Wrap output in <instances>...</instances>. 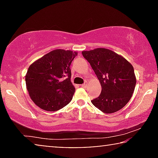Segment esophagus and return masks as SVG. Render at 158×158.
<instances>
[{
    "label": "esophagus",
    "instance_id": "1",
    "mask_svg": "<svg viewBox=\"0 0 158 158\" xmlns=\"http://www.w3.org/2000/svg\"><path fill=\"white\" fill-rule=\"evenodd\" d=\"M87 85H88L87 82H85V83H84L83 84H82L81 87H82V88H86V87H87Z\"/></svg>",
    "mask_w": 158,
    "mask_h": 158
}]
</instances>
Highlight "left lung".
<instances>
[{
    "label": "left lung",
    "instance_id": "left-lung-1",
    "mask_svg": "<svg viewBox=\"0 0 158 158\" xmlns=\"http://www.w3.org/2000/svg\"><path fill=\"white\" fill-rule=\"evenodd\" d=\"M100 81L101 93L91 102L106 114L122 109L130 100L136 85L134 68L126 59L104 48L83 51Z\"/></svg>",
    "mask_w": 158,
    "mask_h": 158
}]
</instances>
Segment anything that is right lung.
Masks as SVG:
<instances>
[{
  "label": "right lung",
  "instance_id": "1",
  "mask_svg": "<svg viewBox=\"0 0 158 158\" xmlns=\"http://www.w3.org/2000/svg\"><path fill=\"white\" fill-rule=\"evenodd\" d=\"M77 53L55 49L29 66L26 75L31 100L45 111H57L70 102L75 88L70 81V66Z\"/></svg>",
  "mask_w": 158,
  "mask_h": 158
}]
</instances>
